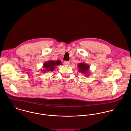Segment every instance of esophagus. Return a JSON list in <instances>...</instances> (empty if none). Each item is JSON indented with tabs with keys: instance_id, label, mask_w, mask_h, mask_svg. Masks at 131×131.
<instances>
[{
	"instance_id": "esophagus-1",
	"label": "esophagus",
	"mask_w": 131,
	"mask_h": 131,
	"mask_svg": "<svg viewBox=\"0 0 131 131\" xmlns=\"http://www.w3.org/2000/svg\"><path fill=\"white\" fill-rule=\"evenodd\" d=\"M64 64L66 65H69L70 64V62L68 61H64Z\"/></svg>"
}]
</instances>
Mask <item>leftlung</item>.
Wrapping results in <instances>:
<instances>
[{"label":"left lung","instance_id":"8db88e82","mask_svg":"<svg viewBox=\"0 0 131 131\" xmlns=\"http://www.w3.org/2000/svg\"><path fill=\"white\" fill-rule=\"evenodd\" d=\"M78 68L79 69L78 72L80 73H82L83 74H84L85 76H86L87 77L89 75V66L88 64H86L84 62H81L79 63L78 65Z\"/></svg>","mask_w":131,"mask_h":131}]
</instances>
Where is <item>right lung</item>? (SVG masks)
I'll return each instance as SVG.
<instances>
[{
  "mask_svg": "<svg viewBox=\"0 0 131 131\" xmlns=\"http://www.w3.org/2000/svg\"><path fill=\"white\" fill-rule=\"evenodd\" d=\"M62 63L60 60H48L44 62L42 68L44 69L41 70V72L43 73H45L47 72H52L57 66L61 64Z\"/></svg>",
  "mask_w": 131,
  "mask_h": 131,
  "instance_id": "1",
  "label": "right lung"
}]
</instances>
